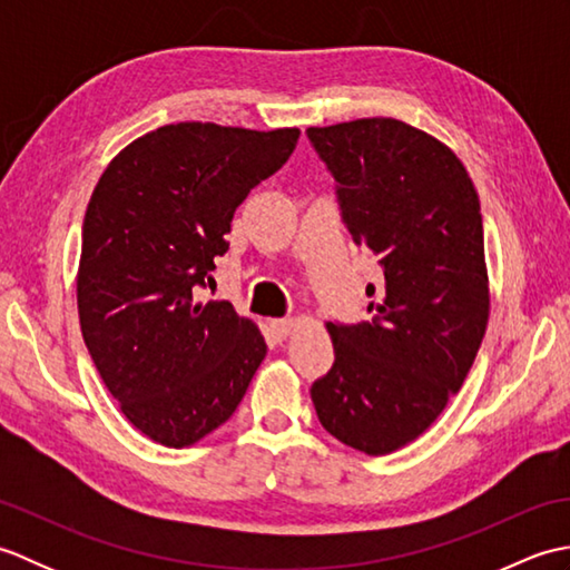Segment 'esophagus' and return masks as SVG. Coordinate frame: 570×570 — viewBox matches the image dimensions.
Segmentation results:
<instances>
[{
    "instance_id": "obj_1",
    "label": "esophagus",
    "mask_w": 570,
    "mask_h": 570,
    "mask_svg": "<svg viewBox=\"0 0 570 570\" xmlns=\"http://www.w3.org/2000/svg\"><path fill=\"white\" fill-rule=\"evenodd\" d=\"M294 328H296L294 318H274V321H269V331L274 333V337H278V341H284V337L292 333Z\"/></svg>"
}]
</instances>
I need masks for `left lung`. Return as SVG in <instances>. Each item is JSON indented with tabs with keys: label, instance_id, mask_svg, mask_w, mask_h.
Listing matches in <instances>:
<instances>
[{
	"label": "left lung",
	"instance_id": "1",
	"mask_svg": "<svg viewBox=\"0 0 570 570\" xmlns=\"http://www.w3.org/2000/svg\"><path fill=\"white\" fill-rule=\"evenodd\" d=\"M343 223L372 249V321L328 323L335 362L311 386L323 429L367 455L411 443L475 362L490 318L478 190L443 141L392 117L308 127Z\"/></svg>",
	"mask_w": 570,
	"mask_h": 570
}]
</instances>
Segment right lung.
I'll use <instances>...</instances> for the list:
<instances>
[{
	"instance_id": "add662e5",
	"label": "right lung",
	"mask_w": 570,
	"mask_h": 570,
	"mask_svg": "<svg viewBox=\"0 0 570 570\" xmlns=\"http://www.w3.org/2000/svg\"><path fill=\"white\" fill-rule=\"evenodd\" d=\"M301 131L166 125L105 168L82 223V341L131 426L186 448L235 414L266 355L227 301H196L227 252L237 205L294 154Z\"/></svg>"
}]
</instances>
